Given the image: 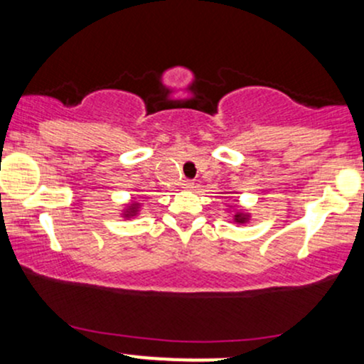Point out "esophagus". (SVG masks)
<instances>
[{"instance_id": "1", "label": "esophagus", "mask_w": 364, "mask_h": 364, "mask_svg": "<svg viewBox=\"0 0 364 364\" xmlns=\"http://www.w3.org/2000/svg\"><path fill=\"white\" fill-rule=\"evenodd\" d=\"M193 186H195V183L191 181V179H183L181 181V188H185V190H191Z\"/></svg>"}]
</instances>
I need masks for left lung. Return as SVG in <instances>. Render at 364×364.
Instances as JSON below:
<instances>
[{
	"label": "left lung",
	"instance_id": "obj_1",
	"mask_svg": "<svg viewBox=\"0 0 364 364\" xmlns=\"http://www.w3.org/2000/svg\"><path fill=\"white\" fill-rule=\"evenodd\" d=\"M246 220H248V215H246V214H241V212H237V214L235 215V223H237V224H245Z\"/></svg>",
	"mask_w": 364,
	"mask_h": 364
}]
</instances>
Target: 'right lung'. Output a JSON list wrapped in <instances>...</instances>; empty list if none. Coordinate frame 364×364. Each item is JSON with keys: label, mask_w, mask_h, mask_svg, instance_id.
Instances as JSON below:
<instances>
[{"label": "right lung", "mask_w": 364, "mask_h": 364, "mask_svg": "<svg viewBox=\"0 0 364 364\" xmlns=\"http://www.w3.org/2000/svg\"><path fill=\"white\" fill-rule=\"evenodd\" d=\"M136 212H139V203H132V205H129V207L127 208V212H124V217L135 215Z\"/></svg>", "instance_id": "obj_1"}]
</instances>
